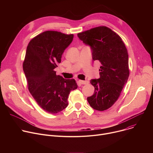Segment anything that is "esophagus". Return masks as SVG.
I'll return each instance as SVG.
<instances>
[{
	"instance_id": "34e87169",
	"label": "esophagus",
	"mask_w": 153,
	"mask_h": 153,
	"mask_svg": "<svg viewBox=\"0 0 153 153\" xmlns=\"http://www.w3.org/2000/svg\"><path fill=\"white\" fill-rule=\"evenodd\" d=\"M79 82L82 84V85H85V84H88L89 83L88 81H86V80H79Z\"/></svg>"
}]
</instances>
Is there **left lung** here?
<instances>
[{
	"mask_svg": "<svg viewBox=\"0 0 153 153\" xmlns=\"http://www.w3.org/2000/svg\"><path fill=\"white\" fill-rule=\"evenodd\" d=\"M78 37L90 47L93 61L101 63L99 79H91L94 94L87 97L96 110L104 111L117 101L126 83L129 71L128 54L121 37L110 28L102 26L78 33Z\"/></svg>",
	"mask_w": 153,
	"mask_h": 153,
	"instance_id": "left-lung-1",
	"label": "left lung"
}]
</instances>
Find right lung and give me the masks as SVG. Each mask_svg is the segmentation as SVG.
Masks as SVG:
<instances>
[{
  "label": "right lung",
  "mask_w": 153,
  "mask_h": 153,
  "mask_svg": "<svg viewBox=\"0 0 153 153\" xmlns=\"http://www.w3.org/2000/svg\"><path fill=\"white\" fill-rule=\"evenodd\" d=\"M73 37V34L47 31L33 38L27 48L23 70L28 90L37 104L50 114L66 108L70 92L77 88L74 79L57 76L54 70Z\"/></svg>",
  "instance_id": "right-lung-1"
}]
</instances>
